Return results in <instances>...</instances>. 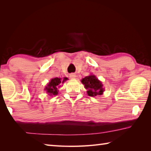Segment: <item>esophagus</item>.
I'll return each mask as SVG.
<instances>
[{"instance_id": "esophagus-1", "label": "esophagus", "mask_w": 151, "mask_h": 151, "mask_svg": "<svg viewBox=\"0 0 151 151\" xmlns=\"http://www.w3.org/2000/svg\"><path fill=\"white\" fill-rule=\"evenodd\" d=\"M70 78L71 79H76V76L75 73H71V74H70Z\"/></svg>"}]
</instances>
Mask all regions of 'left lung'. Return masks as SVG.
Returning <instances> with one entry per match:
<instances>
[{
  "instance_id": "8db88e82",
  "label": "left lung",
  "mask_w": 151,
  "mask_h": 151,
  "mask_svg": "<svg viewBox=\"0 0 151 151\" xmlns=\"http://www.w3.org/2000/svg\"><path fill=\"white\" fill-rule=\"evenodd\" d=\"M81 83L85 85L89 96L94 97L102 95L104 92L102 83L94 75H90L81 79Z\"/></svg>"
}]
</instances>
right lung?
Instances as JSON below:
<instances>
[{"label":"right lung","mask_w":151,"mask_h":151,"mask_svg":"<svg viewBox=\"0 0 151 151\" xmlns=\"http://www.w3.org/2000/svg\"><path fill=\"white\" fill-rule=\"evenodd\" d=\"M68 79L67 78H64L63 79L58 78H55L51 79L48 84L45 87V90L50 96H56L58 94V88L60 85L63 84L65 81Z\"/></svg>","instance_id":"right-lung-1"}]
</instances>
